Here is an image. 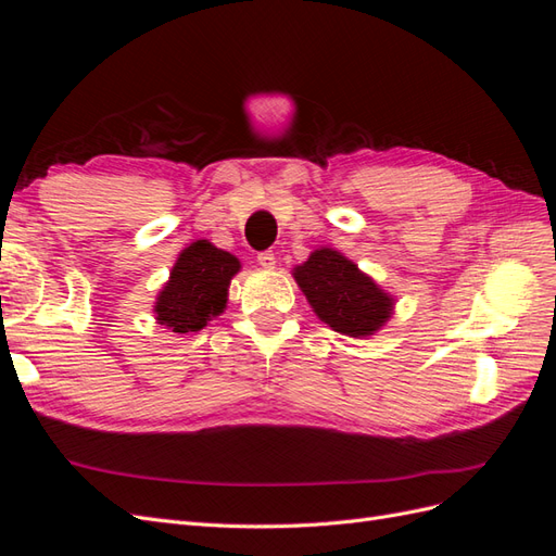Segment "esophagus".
<instances>
[{"label": "esophagus", "mask_w": 556, "mask_h": 556, "mask_svg": "<svg viewBox=\"0 0 556 556\" xmlns=\"http://www.w3.org/2000/svg\"><path fill=\"white\" fill-rule=\"evenodd\" d=\"M257 262H260V266L262 268H276V255L271 250H264V252H260L257 255Z\"/></svg>", "instance_id": "1"}]
</instances>
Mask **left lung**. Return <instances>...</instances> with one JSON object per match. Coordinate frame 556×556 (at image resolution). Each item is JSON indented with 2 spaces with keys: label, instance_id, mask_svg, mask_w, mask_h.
<instances>
[{
  "label": "left lung",
  "instance_id": "obj_1",
  "mask_svg": "<svg viewBox=\"0 0 556 556\" xmlns=\"http://www.w3.org/2000/svg\"><path fill=\"white\" fill-rule=\"evenodd\" d=\"M294 278L317 317L333 331L359 339L378 331L390 317V294L331 248L315 250L306 264L294 268Z\"/></svg>",
  "mask_w": 556,
  "mask_h": 556
}]
</instances>
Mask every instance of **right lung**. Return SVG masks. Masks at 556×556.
<instances>
[{
	"label": "right lung",
	"instance_id": "obj_1",
	"mask_svg": "<svg viewBox=\"0 0 556 556\" xmlns=\"http://www.w3.org/2000/svg\"><path fill=\"white\" fill-rule=\"evenodd\" d=\"M239 268L237 257L208 241L185 248L169 282L157 296L155 313L160 325L172 327L176 333L204 329L211 317L223 313L231 276Z\"/></svg>",
	"mask_w": 556,
	"mask_h": 556
}]
</instances>
